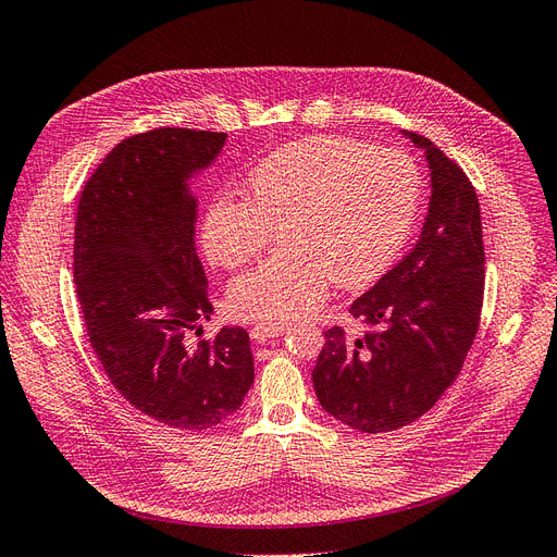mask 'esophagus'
<instances>
[{
	"label": "esophagus",
	"instance_id": "obj_1",
	"mask_svg": "<svg viewBox=\"0 0 557 557\" xmlns=\"http://www.w3.org/2000/svg\"><path fill=\"white\" fill-rule=\"evenodd\" d=\"M284 333H286V327H282V325H257L250 331V337L257 344H265V342H271L275 337H282Z\"/></svg>",
	"mask_w": 557,
	"mask_h": 557
}]
</instances>
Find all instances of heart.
I'll return each instance as SVG.
<instances>
[{
	"mask_svg": "<svg viewBox=\"0 0 557 557\" xmlns=\"http://www.w3.org/2000/svg\"><path fill=\"white\" fill-rule=\"evenodd\" d=\"M420 172L401 149L348 137H305L263 158L243 199L218 197L201 220L213 265L240 268L280 230L282 255L232 280L226 312L284 325L314 312L331 292L376 280L413 224Z\"/></svg>",
	"mask_w": 557,
	"mask_h": 557,
	"instance_id": "1",
	"label": "heart"
}]
</instances>
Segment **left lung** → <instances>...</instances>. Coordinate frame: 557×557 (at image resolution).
I'll use <instances>...</instances> for the list:
<instances>
[{"label":"left lung","mask_w":557,"mask_h":557,"mask_svg":"<svg viewBox=\"0 0 557 557\" xmlns=\"http://www.w3.org/2000/svg\"><path fill=\"white\" fill-rule=\"evenodd\" d=\"M424 151L429 211L418 243L362 294L351 312L374 325L348 337L325 331L312 372L325 413L364 434L416 422L459 376L484 300V243L475 188L434 141L401 131Z\"/></svg>","instance_id":"obj_1"}]
</instances>
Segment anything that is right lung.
Wrapping results in <instances>:
<instances>
[{
    "mask_svg": "<svg viewBox=\"0 0 557 557\" xmlns=\"http://www.w3.org/2000/svg\"><path fill=\"white\" fill-rule=\"evenodd\" d=\"M224 141L190 128L123 139L87 181L75 218L73 275L91 348L123 399L181 431L224 422L255 381L243 327L188 344L213 314L190 178Z\"/></svg>",
    "mask_w": 557,
    "mask_h": 557,
    "instance_id": "1",
    "label": "right lung"
}]
</instances>
